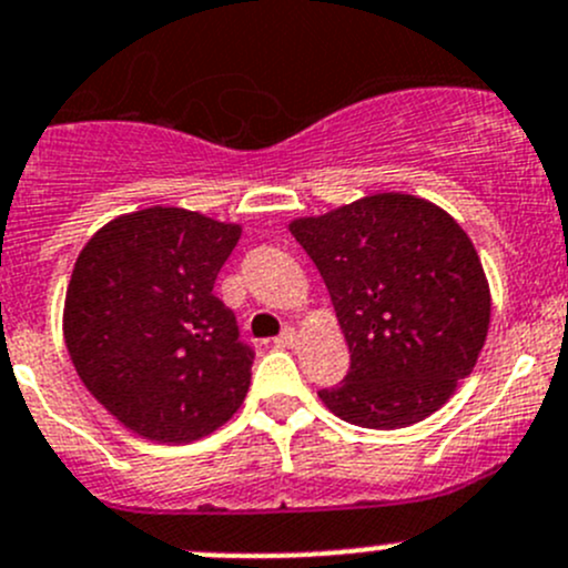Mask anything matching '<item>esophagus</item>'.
<instances>
[{
	"label": "esophagus",
	"mask_w": 568,
	"mask_h": 568,
	"mask_svg": "<svg viewBox=\"0 0 568 568\" xmlns=\"http://www.w3.org/2000/svg\"><path fill=\"white\" fill-rule=\"evenodd\" d=\"M296 344V329L294 327H285L283 333L274 338V346H294Z\"/></svg>",
	"instance_id": "34e87169"
}]
</instances>
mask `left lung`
Segmentation results:
<instances>
[{"mask_svg": "<svg viewBox=\"0 0 568 568\" xmlns=\"http://www.w3.org/2000/svg\"><path fill=\"white\" fill-rule=\"evenodd\" d=\"M349 344V372L324 405L368 430L436 413L469 377L491 322V294L469 235L433 202L374 194L296 219Z\"/></svg>", "mask_w": 568, "mask_h": 568, "instance_id": "8db88e82", "label": "left lung"}]
</instances>
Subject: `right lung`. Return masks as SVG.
<instances>
[{"mask_svg": "<svg viewBox=\"0 0 568 568\" xmlns=\"http://www.w3.org/2000/svg\"><path fill=\"white\" fill-rule=\"evenodd\" d=\"M239 239V224L146 207L82 246L65 291V346L85 388L138 436L196 442L244 402L255 352L213 294Z\"/></svg>", "mask_w": 568, "mask_h": 568, "instance_id": "1", "label": "right lung"}]
</instances>
